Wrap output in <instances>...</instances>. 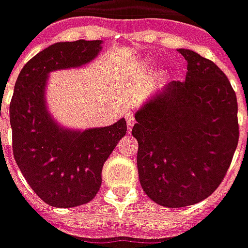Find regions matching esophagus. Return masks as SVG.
Returning a JSON list of instances; mask_svg holds the SVG:
<instances>
[{
  "label": "esophagus",
  "instance_id": "esophagus-1",
  "mask_svg": "<svg viewBox=\"0 0 248 248\" xmlns=\"http://www.w3.org/2000/svg\"><path fill=\"white\" fill-rule=\"evenodd\" d=\"M124 118H126V121H127V129H129V131H130V130H131V127H133L135 124L134 115H133L131 113H127L126 115H124Z\"/></svg>",
  "mask_w": 248,
  "mask_h": 248
}]
</instances>
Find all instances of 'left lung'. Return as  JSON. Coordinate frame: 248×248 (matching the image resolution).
Returning a JSON list of instances; mask_svg holds the SVG:
<instances>
[{"mask_svg":"<svg viewBox=\"0 0 248 248\" xmlns=\"http://www.w3.org/2000/svg\"><path fill=\"white\" fill-rule=\"evenodd\" d=\"M186 81H171L135 113L140 186L161 206L186 207L213 194L239 140L238 103L229 78L213 61L179 49Z\"/></svg>","mask_w":248,"mask_h":248,"instance_id":"left-lung-1","label":"left lung"}]
</instances>
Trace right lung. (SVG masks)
<instances>
[{"label":"right lung","instance_id":"right-lung-1","mask_svg":"<svg viewBox=\"0 0 248 248\" xmlns=\"http://www.w3.org/2000/svg\"><path fill=\"white\" fill-rule=\"evenodd\" d=\"M102 41L58 42L40 51L19 73L10 102L13 155L33 191L47 204L69 208L90 202L102 167L127 131L124 118L108 127L63 129L46 106L50 71L93 61Z\"/></svg>","mask_w":248,"mask_h":248}]
</instances>
